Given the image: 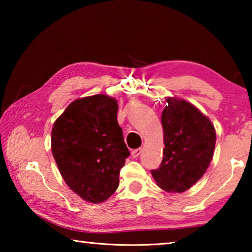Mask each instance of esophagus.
Instances as JSON below:
<instances>
[{
    "label": "esophagus",
    "instance_id": "esophagus-1",
    "mask_svg": "<svg viewBox=\"0 0 252 252\" xmlns=\"http://www.w3.org/2000/svg\"><path fill=\"white\" fill-rule=\"evenodd\" d=\"M142 154V148H137V149H134V151H132L131 155L133 158H137L140 155Z\"/></svg>",
    "mask_w": 252,
    "mask_h": 252
}]
</instances>
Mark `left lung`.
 Masks as SVG:
<instances>
[{
    "instance_id": "left-lung-1",
    "label": "left lung",
    "mask_w": 252,
    "mask_h": 252,
    "mask_svg": "<svg viewBox=\"0 0 252 252\" xmlns=\"http://www.w3.org/2000/svg\"><path fill=\"white\" fill-rule=\"evenodd\" d=\"M162 111L163 157L153 178L168 192H183L197 183L210 164L216 130L208 117L184 99L165 98Z\"/></svg>"
}]
</instances>
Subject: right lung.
<instances>
[{"instance_id":"right-lung-1","label":"right lung","mask_w":252,"mask_h":252,"mask_svg":"<svg viewBox=\"0 0 252 252\" xmlns=\"http://www.w3.org/2000/svg\"><path fill=\"white\" fill-rule=\"evenodd\" d=\"M117 112L116 98L92 95L73 100L53 126L58 170L69 189L88 202H103L114 194L130 155Z\"/></svg>"}]
</instances>
